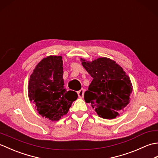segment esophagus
<instances>
[{"label":"esophagus","instance_id":"esophagus-1","mask_svg":"<svg viewBox=\"0 0 158 158\" xmlns=\"http://www.w3.org/2000/svg\"><path fill=\"white\" fill-rule=\"evenodd\" d=\"M83 94H84V90L83 89H81V90H79V92H77V94H78V96L79 97V98H83Z\"/></svg>","mask_w":158,"mask_h":158}]
</instances>
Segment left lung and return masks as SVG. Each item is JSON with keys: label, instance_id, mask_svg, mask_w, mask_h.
<instances>
[{"label": "left lung", "instance_id": "8db88e82", "mask_svg": "<svg viewBox=\"0 0 158 158\" xmlns=\"http://www.w3.org/2000/svg\"><path fill=\"white\" fill-rule=\"evenodd\" d=\"M82 65L93 78L84 100L104 119H113L130 102L132 83L123 69L113 60L101 58Z\"/></svg>", "mask_w": 158, "mask_h": 158}]
</instances>
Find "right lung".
<instances>
[{"label": "right lung", "instance_id": "obj_1", "mask_svg": "<svg viewBox=\"0 0 158 158\" xmlns=\"http://www.w3.org/2000/svg\"><path fill=\"white\" fill-rule=\"evenodd\" d=\"M61 56H48L35 69L28 84L30 100L40 115L58 121L68 113L77 94L64 88L63 62Z\"/></svg>", "mask_w": 158, "mask_h": 158}]
</instances>
